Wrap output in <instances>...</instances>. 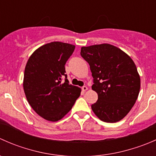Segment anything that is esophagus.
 <instances>
[{"instance_id":"34e87169","label":"esophagus","mask_w":156,"mask_h":156,"mask_svg":"<svg viewBox=\"0 0 156 156\" xmlns=\"http://www.w3.org/2000/svg\"><path fill=\"white\" fill-rule=\"evenodd\" d=\"M81 89H82V90L84 91H84H86V90H87L88 89V88H87V86H83V87H81Z\"/></svg>"}]
</instances>
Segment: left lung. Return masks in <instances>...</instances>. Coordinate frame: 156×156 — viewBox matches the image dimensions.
<instances>
[{
  "label": "left lung",
  "mask_w": 156,
  "mask_h": 156,
  "mask_svg": "<svg viewBox=\"0 0 156 156\" xmlns=\"http://www.w3.org/2000/svg\"><path fill=\"white\" fill-rule=\"evenodd\" d=\"M81 56L89 63L94 78L92 89L98 100L91 108L101 121L119 122L134 105L140 78L131 58L108 44L82 47Z\"/></svg>",
  "instance_id": "obj_1"
}]
</instances>
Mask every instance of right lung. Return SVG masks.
I'll list each match as a JSON object with an SVG mask.
<instances>
[{
	"mask_svg": "<svg viewBox=\"0 0 156 156\" xmlns=\"http://www.w3.org/2000/svg\"><path fill=\"white\" fill-rule=\"evenodd\" d=\"M75 48L51 42L37 49L26 63L23 80L26 99L34 112L48 121L62 119L81 94V88L69 84L66 74L65 65Z\"/></svg>",
	"mask_w": 156,
	"mask_h": 156,
	"instance_id": "right-lung-1",
	"label": "right lung"
}]
</instances>
